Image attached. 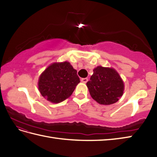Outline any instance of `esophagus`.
Segmentation results:
<instances>
[{
  "label": "esophagus",
  "instance_id": "1",
  "mask_svg": "<svg viewBox=\"0 0 157 157\" xmlns=\"http://www.w3.org/2000/svg\"><path fill=\"white\" fill-rule=\"evenodd\" d=\"M88 81V78H82L81 79V82H83V83H84V84H86V83Z\"/></svg>",
  "mask_w": 157,
  "mask_h": 157
}]
</instances>
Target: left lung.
Instances as JSON below:
<instances>
[{"mask_svg": "<svg viewBox=\"0 0 157 157\" xmlns=\"http://www.w3.org/2000/svg\"><path fill=\"white\" fill-rule=\"evenodd\" d=\"M86 83L92 98L101 105L114 104L121 97L124 84L115 69L98 66Z\"/></svg>", "mask_w": 157, "mask_h": 157, "instance_id": "8db88e82", "label": "left lung"}]
</instances>
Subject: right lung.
<instances>
[{
    "label": "right lung",
    "mask_w": 157,
    "mask_h": 157,
    "mask_svg": "<svg viewBox=\"0 0 157 157\" xmlns=\"http://www.w3.org/2000/svg\"><path fill=\"white\" fill-rule=\"evenodd\" d=\"M79 82L76 70L65 61L48 66L40 76L38 84L43 97L52 103H59L69 98Z\"/></svg>",
    "instance_id": "right-lung-1"
}]
</instances>
